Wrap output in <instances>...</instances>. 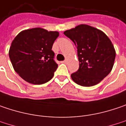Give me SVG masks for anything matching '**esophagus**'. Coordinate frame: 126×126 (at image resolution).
I'll return each instance as SVG.
<instances>
[{
  "instance_id": "34e87169",
  "label": "esophagus",
  "mask_w": 126,
  "mask_h": 126,
  "mask_svg": "<svg viewBox=\"0 0 126 126\" xmlns=\"http://www.w3.org/2000/svg\"><path fill=\"white\" fill-rule=\"evenodd\" d=\"M61 63H68V61H67L65 60V61H62Z\"/></svg>"
}]
</instances>
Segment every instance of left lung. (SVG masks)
Segmentation results:
<instances>
[{
    "mask_svg": "<svg viewBox=\"0 0 126 126\" xmlns=\"http://www.w3.org/2000/svg\"><path fill=\"white\" fill-rule=\"evenodd\" d=\"M63 33L77 46L79 68L71 74L78 85L90 87L97 85L111 71L115 50L110 38L102 31L80 24Z\"/></svg>",
    "mask_w": 126,
    "mask_h": 126,
    "instance_id": "left-lung-1",
    "label": "left lung"
}]
</instances>
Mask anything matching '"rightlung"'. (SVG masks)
<instances>
[{
	"instance_id": "right-lung-1",
	"label": "right lung",
	"mask_w": 126,
	"mask_h": 126,
	"mask_svg": "<svg viewBox=\"0 0 126 126\" xmlns=\"http://www.w3.org/2000/svg\"><path fill=\"white\" fill-rule=\"evenodd\" d=\"M59 32L42 28L23 30L13 40L8 55L19 76L29 83L41 85L54 76L58 64L52 47Z\"/></svg>"
}]
</instances>
